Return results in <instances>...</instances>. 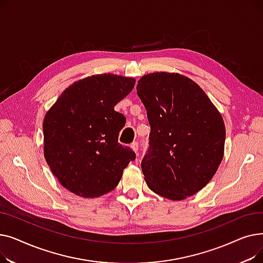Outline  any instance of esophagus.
<instances>
[{"instance_id": "34e87169", "label": "esophagus", "mask_w": 263, "mask_h": 263, "mask_svg": "<svg viewBox=\"0 0 263 263\" xmlns=\"http://www.w3.org/2000/svg\"><path fill=\"white\" fill-rule=\"evenodd\" d=\"M130 147H131L132 149H133V151H134V153H135V154L137 153V151H139V144H137L136 142H135V143H132Z\"/></svg>"}]
</instances>
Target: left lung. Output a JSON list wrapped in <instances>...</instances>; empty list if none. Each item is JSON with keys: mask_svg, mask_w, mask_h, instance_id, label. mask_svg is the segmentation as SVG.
<instances>
[{"mask_svg": "<svg viewBox=\"0 0 263 263\" xmlns=\"http://www.w3.org/2000/svg\"><path fill=\"white\" fill-rule=\"evenodd\" d=\"M136 90L151 128L142 161L148 187L171 200L196 194L224 158L222 115L200 86L180 73L145 74Z\"/></svg>", "mask_w": 263, "mask_h": 263, "instance_id": "1", "label": "left lung"}]
</instances>
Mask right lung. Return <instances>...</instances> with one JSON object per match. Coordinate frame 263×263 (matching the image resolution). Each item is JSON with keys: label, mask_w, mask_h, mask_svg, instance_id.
<instances>
[{"label": "right lung", "mask_w": 263, "mask_h": 263, "mask_svg": "<svg viewBox=\"0 0 263 263\" xmlns=\"http://www.w3.org/2000/svg\"><path fill=\"white\" fill-rule=\"evenodd\" d=\"M134 78L104 73L74 82L47 112L44 155L59 182L95 198L114 190L134 151L118 143L124 116L114 106L133 89Z\"/></svg>", "instance_id": "1"}]
</instances>
